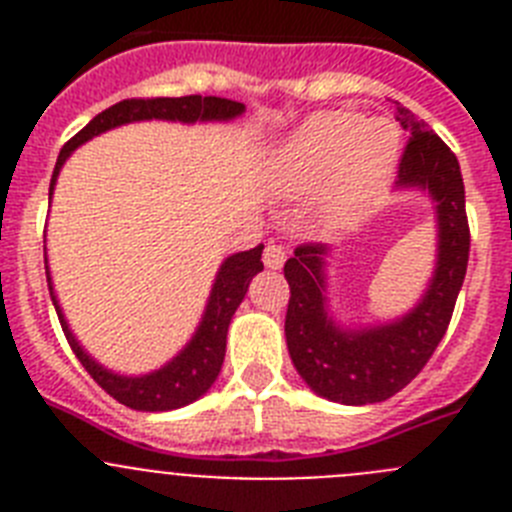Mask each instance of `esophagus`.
Segmentation results:
<instances>
[{
  "label": "esophagus",
  "instance_id": "obj_1",
  "mask_svg": "<svg viewBox=\"0 0 512 512\" xmlns=\"http://www.w3.org/2000/svg\"><path fill=\"white\" fill-rule=\"evenodd\" d=\"M284 261H287V248L279 246V243H269L264 251V264L266 269H282Z\"/></svg>",
  "mask_w": 512,
  "mask_h": 512
}]
</instances>
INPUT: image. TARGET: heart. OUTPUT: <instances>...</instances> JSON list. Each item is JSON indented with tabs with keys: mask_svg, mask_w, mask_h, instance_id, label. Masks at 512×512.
<instances>
[{
	"mask_svg": "<svg viewBox=\"0 0 512 512\" xmlns=\"http://www.w3.org/2000/svg\"><path fill=\"white\" fill-rule=\"evenodd\" d=\"M400 140L387 122L356 112H318L271 158V179L287 197L325 187V215L346 220L379 197L397 164Z\"/></svg>",
	"mask_w": 512,
	"mask_h": 512,
	"instance_id": "obj_1",
	"label": "heart"
}]
</instances>
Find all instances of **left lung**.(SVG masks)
<instances>
[{
    "instance_id": "8db88e82",
    "label": "left lung",
    "mask_w": 512,
    "mask_h": 512,
    "mask_svg": "<svg viewBox=\"0 0 512 512\" xmlns=\"http://www.w3.org/2000/svg\"><path fill=\"white\" fill-rule=\"evenodd\" d=\"M410 140L400 158L397 189H420L433 200L436 266L413 310L379 325H343L328 305V253L323 243L295 248L284 264L289 305L284 320L289 356L315 395L341 405L390 400L413 382L449 328L469 261L464 179L451 148L423 120L397 104Z\"/></svg>"
}]
</instances>
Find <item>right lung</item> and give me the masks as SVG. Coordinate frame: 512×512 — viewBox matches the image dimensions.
<instances>
[{
    "label": "right lung",
    "instance_id": "add662e5",
    "mask_svg": "<svg viewBox=\"0 0 512 512\" xmlns=\"http://www.w3.org/2000/svg\"><path fill=\"white\" fill-rule=\"evenodd\" d=\"M246 112V104L233 102V99L223 97H202V94H189V97H156V99H122V102L112 104L104 112H99L94 120H89L87 128H81L74 138L61 148L53 169L51 179V197L56 189V179L61 174L66 158L84 146L87 140L97 138V135L115 130L120 125H130V122L143 120H166V122H184V125H194V122H230L235 117H241ZM261 251L264 246H256L251 251L233 253L220 264L212 282L210 297H207L205 312L202 320L194 330V336L189 338L187 346L179 351L171 361H166L161 369H153L140 377H128V374H117L107 366L99 364L97 359L84 351L76 336L71 333L66 315H63L58 297L53 292L51 269H48V256H45V277H48V289H51L53 307L58 312L61 328L66 333L71 351L81 366L92 374L94 382L102 387L107 395L115 397L117 402L128 405L133 410H146V413H164V410L184 408L189 402L200 400L212 384H215L220 366L225 359V338H228V325L233 320L235 310L243 302L248 292L251 279L264 269L261 264Z\"/></svg>",
    "mask_w": 512,
    "mask_h": 512
}]
</instances>
